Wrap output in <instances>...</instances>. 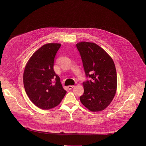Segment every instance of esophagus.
Segmentation results:
<instances>
[{
    "label": "esophagus",
    "instance_id": "obj_1",
    "mask_svg": "<svg viewBox=\"0 0 146 146\" xmlns=\"http://www.w3.org/2000/svg\"><path fill=\"white\" fill-rule=\"evenodd\" d=\"M74 87V85H69V86H68V89H70V90L72 89Z\"/></svg>",
    "mask_w": 146,
    "mask_h": 146
}]
</instances>
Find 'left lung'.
Masks as SVG:
<instances>
[{
  "mask_svg": "<svg viewBox=\"0 0 146 146\" xmlns=\"http://www.w3.org/2000/svg\"><path fill=\"white\" fill-rule=\"evenodd\" d=\"M83 62L86 78L83 83L82 104L93 112L104 110L116 92L117 74L114 62L104 50L94 42H82L76 44Z\"/></svg>",
  "mask_w": 146,
  "mask_h": 146,
  "instance_id": "1",
  "label": "left lung"
}]
</instances>
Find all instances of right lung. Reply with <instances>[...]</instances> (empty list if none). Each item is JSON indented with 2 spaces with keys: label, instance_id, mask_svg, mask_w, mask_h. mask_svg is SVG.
Wrapping results in <instances>:
<instances>
[{
  "label": "right lung",
  "instance_id": "right-lung-1",
  "mask_svg": "<svg viewBox=\"0 0 146 146\" xmlns=\"http://www.w3.org/2000/svg\"><path fill=\"white\" fill-rule=\"evenodd\" d=\"M61 44L48 43L37 50L27 63L23 85L31 101L42 110H49L60 104L66 91L53 69L56 54Z\"/></svg>",
  "mask_w": 146,
  "mask_h": 146
}]
</instances>
